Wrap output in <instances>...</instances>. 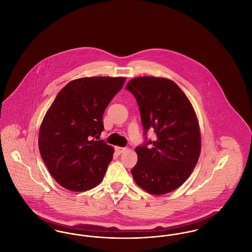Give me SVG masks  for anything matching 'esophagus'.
<instances>
[{
    "label": "esophagus",
    "mask_w": 252,
    "mask_h": 252,
    "mask_svg": "<svg viewBox=\"0 0 252 252\" xmlns=\"http://www.w3.org/2000/svg\"><path fill=\"white\" fill-rule=\"evenodd\" d=\"M126 150V147H120V146H115V151L118 153V154H122L124 153L125 151Z\"/></svg>",
    "instance_id": "esophagus-1"
}]
</instances>
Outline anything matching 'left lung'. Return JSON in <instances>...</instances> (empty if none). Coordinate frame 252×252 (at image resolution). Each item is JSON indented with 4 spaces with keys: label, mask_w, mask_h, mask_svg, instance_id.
<instances>
[{
    "label": "left lung",
    "mask_w": 252,
    "mask_h": 252,
    "mask_svg": "<svg viewBox=\"0 0 252 252\" xmlns=\"http://www.w3.org/2000/svg\"><path fill=\"white\" fill-rule=\"evenodd\" d=\"M137 100L145 137L136 147L138 161L131 170L135 182L152 194L178 189L192 174L201 149V138L194 109L174 81L153 76L131 79L126 87Z\"/></svg>",
    "instance_id": "obj_1"
}]
</instances>
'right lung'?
I'll return each mask as SVG.
<instances>
[{"label": "right lung", "mask_w": 252, "mask_h": 252, "mask_svg": "<svg viewBox=\"0 0 252 252\" xmlns=\"http://www.w3.org/2000/svg\"><path fill=\"white\" fill-rule=\"evenodd\" d=\"M125 81L107 76L72 80L46 112L39 128V152L52 177L67 190L88 191L104 179L114 149L94 138L104 130V111Z\"/></svg>", "instance_id": "obj_1"}]
</instances>
